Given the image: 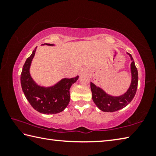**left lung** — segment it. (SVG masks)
<instances>
[{
    "label": "left lung",
    "mask_w": 156,
    "mask_h": 156,
    "mask_svg": "<svg viewBox=\"0 0 156 156\" xmlns=\"http://www.w3.org/2000/svg\"><path fill=\"white\" fill-rule=\"evenodd\" d=\"M127 54L131 58V83L129 89L125 94L120 96H112L107 94L102 89L98 87L94 83H91V90L92 92V99L94 103L99 109L105 112H114L120 110L128 105L135 96L138 87V73L133 58L130 54Z\"/></svg>",
    "instance_id": "1"
}]
</instances>
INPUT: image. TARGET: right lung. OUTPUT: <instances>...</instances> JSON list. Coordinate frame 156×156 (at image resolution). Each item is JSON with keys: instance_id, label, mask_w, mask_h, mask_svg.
<instances>
[{"instance_id": "add662e5", "label": "right lung", "mask_w": 156, "mask_h": 156, "mask_svg": "<svg viewBox=\"0 0 156 156\" xmlns=\"http://www.w3.org/2000/svg\"><path fill=\"white\" fill-rule=\"evenodd\" d=\"M53 45L52 44H47ZM36 48L26 60L20 75V83L26 98L34 109L44 114H54L62 112L70 101L71 86L78 79L64 78L54 86L43 87L38 86L31 78L30 68Z\"/></svg>"}]
</instances>
